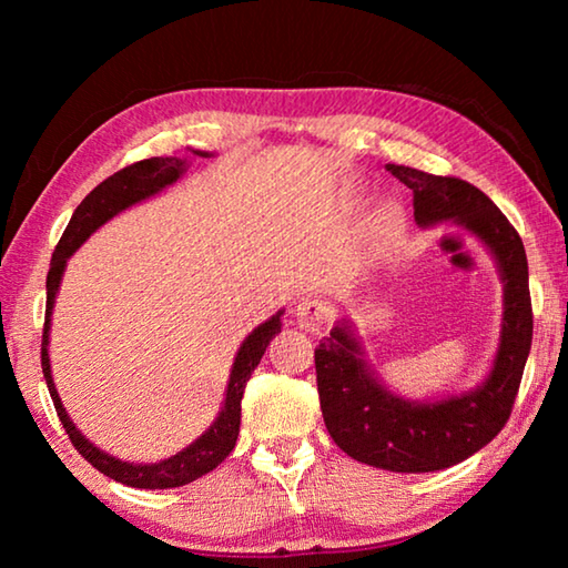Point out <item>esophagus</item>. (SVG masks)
Returning <instances> with one entry per match:
<instances>
[{"mask_svg": "<svg viewBox=\"0 0 568 568\" xmlns=\"http://www.w3.org/2000/svg\"><path fill=\"white\" fill-rule=\"evenodd\" d=\"M333 318V307L328 301L307 295L295 305V323L307 333H318L325 323Z\"/></svg>", "mask_w": 568, "mask_h": 568, "instance_id": "obj_1", "label": "esophagus"}]
</instances>
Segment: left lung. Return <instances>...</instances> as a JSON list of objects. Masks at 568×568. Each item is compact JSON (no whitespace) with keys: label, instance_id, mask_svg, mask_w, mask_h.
<instances>
[{"label":"left lung","instance_id":"8db88e82","mask_svg":"<svg viewBox=\"0 0 568 568\" xmlns=\"http://www.w3.org/2000/svg\"><path fill=\"white\" fill-rule=\"evenodd\" d=\"M413 190L420 227L456 223L491 250L504 281L501 343L478 388L436 403L393 396L363 361L351 325L338 323L315 348V373L325 428L351 458L396 474H428L456 466L498 436L511 416L531 351L534 313L521 237L491 197L466 180L386 165Z\"/></svg>","mask_w":568,"mask_h":568}]
</instances>
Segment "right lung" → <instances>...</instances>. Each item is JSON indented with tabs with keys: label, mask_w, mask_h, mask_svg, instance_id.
Wrapping results in <instances>:
<instances>
[{
	"label": "right lung",
	"mask_w": 568,
	"mask_h": 568,
	"mask_svg": "<svg viewBox=\"0 0 568 568\" xmlns=\"http://www.w3.org/2000/svg\"><path fill=\"white\" fill-rule=\"evenodd\" d=\"M195 155L207 158V152L192 150ZM182 172H185V160L180 158H150L140 160L130 168H122L114 172L104 182H100L88 197L77 205L70 225L64 227L60 243L54 247L50 273H47V311H44V331H42V373L47 381V388H50V396L54 403L57 416H60L62 426L70 436L72 446L80 450L84 460L100 470V474L110 476L118 480V484L132 486V488H178L192 484L200 476L210 474V470L217 468L223 460L230 456V450L235 448V440L240 434V400H243V393L250 376L261 363L263 353L271 341L281 333V313H275L271 321L247 335L240 345L235 355L233 371H230L227 390H225V403L220 416L215 418L213 426H210L203 436H200L195 444L182 448L180 454L170 456L160 464H128V460H120L110 454H104L94 444H90L80 430H77L74 423L67 416V410L60 400V393L54 388L52 371H50V353H47V345H50V321H52V307H54V295L60 291V281L67 265V257H70L77 247H80L84 240H88L94 230L108 223L110 217L122 213L124 207H130L140 200L158 195L162 187L172 185V182L180 180Z\"/></svg>",
	"instance_id": "add662e5"
}]
</instances>
